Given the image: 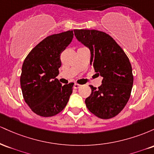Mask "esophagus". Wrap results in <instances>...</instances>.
<instances>
[{
  "instance_id": "34e87169",
  "label": "esophagus",
  "mask_w": 154,
  "mask_h": 154,
  "mask_svg": "<svg viewBox=\"0 0 154 154\" xmlns=\"http://www.w3.org/2000/svg\"><path fill=\"white\" fill-rule=\"evenodd\" d=\"M81 87V85H79V84H77V83H75V85H74V88H75V89H78V88H79Z\"/></svg>"
}]
</instances>
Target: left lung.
Instances as JSON below:
<instances>
[{
	"instance_id": "1",
	"label": "left lung",
	"mask_w": 154,
	"mask_h": 154,
	"mask_svg": "<svg viewBox=\"0 0 154 154\" xmlns=\"http://www.w3.org/2000/svg\"><path fill=\"white\" fill-rule=\"evenodd\" d=\"M79 42L91 51V66L103 77L98 88L90 85L85 99L88 110L100 119L114 117L125 108L131 94L133 75L131 63L110 35L95 29H75Z\"/></svg>"
}]
</instances>
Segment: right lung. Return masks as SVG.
<instances>
[{"label":"right lung","instance_id":"obj_1","mask_svg":"<svg viewBox=\"0 0 154 154\" xmlns=\"http://www.w3.org/2000/svg\"><path fill=\"white\" fill-rule=\"evenodd\" d=\"M69 30L45 38L24 59L20 77L23 97L31 110L39 116L56 115L64 109L74 83L62 85L56 79L61 66L60 56L73 39Z\"/></svg>","mask_w":154,"mask_h":154}]
</instances>
